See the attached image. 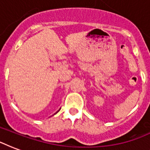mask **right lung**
Returning <instances> with one entry per match:
<instances>
[{
	"instance_id": "add662e5",
	"label": "right lung",
	"mask_w": 150,
	"mask_h": 150,
	"mask_svg": "<svg viewBox=\"0 0 150 150\" xmlns=\"http://www.w3.org/2000/svg\"><path fill=\"white\" fill-rule=\"evenodd\" d=\"M58 111H59V110H58ZM58 111H57V112H58Z\"/></svg>"
}]
</instances>
